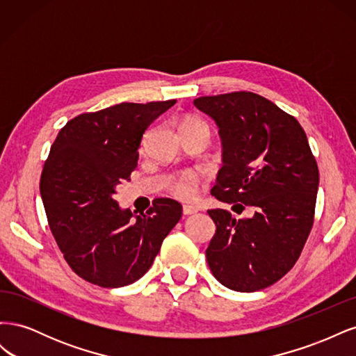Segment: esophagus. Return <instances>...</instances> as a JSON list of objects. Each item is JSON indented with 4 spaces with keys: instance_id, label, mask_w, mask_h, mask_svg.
I'll return each instance as SVG.
<instances>
[{
    "instance_id": "34e87169",
    "label": "esophagus",
    "mask_w": 356,
    "mask_h": 356,
    "mask_svg": "<svg viewBox=\"0 0 356 356\" xmlns=\"http://www.w3.org/2000/svg\"><path fill=\"white\" fill-rule=\"evenodd\" d=\"M196 212H199V208L193 207V204H184V207H182V213H184V215H191V213H196Z\"/></svg>"
}]
</instances>
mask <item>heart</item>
I'll use <instances>...</instances> for the list:
<instances>
[{
    "label": "heart",
    "mask_w": 356,
    "mask_h": 356,
    "mask_svg": "<svg viewBox=\"0 0 356 356\" xmlns=\"http://www.w3.org/2000/svg\"><path fill=\"white\" fill-rule=\"evenodd\" d=\"M188 126H204L199 120H186L181 124V129L188 127ZM200 186V177L195 172H182L178 177L170 181L169 191L178 199H191L196 195V191Z\"/></svg>",
    "instance_id": "1"
}]
</instances>
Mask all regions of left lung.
<instances>
[{
	"instance_id": "8db88e82",
	"label": "left lung",
	"mask_w": 356,
	"mask_h": 356,
	"mask_svg": "<svg viewBox=\"0 0 356 356\" xmlns=\"http://www.w3.org/2000/svg\"><path fill=\"white\" fill-rule=\"evenodd\" d=\"M195 105L220 127L222 161L209 209L217 230L207 260L217 281L241 293L273 285L297 263L315 220L319 170L297 118L252 92L202 96Z\"/></svg>"
}]
</instances>
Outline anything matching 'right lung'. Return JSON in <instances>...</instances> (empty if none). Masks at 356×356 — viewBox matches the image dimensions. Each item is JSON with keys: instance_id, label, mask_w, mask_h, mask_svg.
I'll return each instance as SVG.
<instances>
[{"instance_id": "1", "label": "right lung", "mask_w": 356, "mask_h": 356, "mask_svg": "<svg viewBox=\"0 0 356 356\" xmlns=\"http://www.w3.org/2000/svg\"><path fill=\"white\" fill-rule=\"evenodd\" d=\"M177 101L122 102L74 117L60 129L41 172L40 193L63 258L102 288L134 284L152 267L182 207L159 197L145 213L118 208L115 187L131 179L147 127Z\"/></svg>"}]
</instances>
